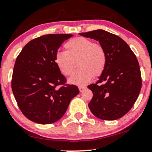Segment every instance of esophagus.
<instances>
[{
    "label": "esophagus",
    "mask_w": 152,
    "mask_h": 152,
    "mask_svg": "<svg viewBox=\"0 0 152 152\" xmlns=\"http://www.w3.org/2000/svg\"><path fill=\"white\" fill-rule=\"evenodd\" d=\"M86 87H84V86H79V87H78V89H79V91L81 92H81H83V91L86 89Z\"/></svg>",
    "instance_id": "1"
}]
</instances>
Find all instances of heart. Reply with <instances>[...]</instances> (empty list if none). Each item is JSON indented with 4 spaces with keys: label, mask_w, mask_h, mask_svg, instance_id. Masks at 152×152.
Masks as SVG:
<instances>
[{
    "label": "heart",
    "mask_w": 152,
    "mask_h": 152,
    "mask_svg": "<svg viewBox=\"0 0 152 152\" xmlns=\"http://www.w3.org/2000/svg\"><path fill=\"white\" fill-rule=\"evenodd\" d=\"M65 52H58L54 61L63 75L71 76L78 62L80 69L69 79L71 84L85 86L94 76H99L105 70L107 56L100 45L84 37H77L64 45Z\"/></svg>",
    "instance_id": "obj_1"
}]
</instances>
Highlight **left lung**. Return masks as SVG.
Here are the masks:
<instances>
[{
	"label": "left lung",
	"instance_id": "8db88e82",
	"mask_svg": "<svg viewBox=\"0 0 152 152\" xmlns=\"http://www.w3.org/2000/svg\"><path fill=\"white\" fill-rule=\"evenodd\" d=\"M79 35L99 42L107 56L105 70L96 83L88 86L93 92L88 107L101 119H118L132 109L140 93L142 76L137 57L122 38L108 31L99 29Z\"/></svg>",
	"mask_w": 152,
	"mask_h": 152
}]
</instances>
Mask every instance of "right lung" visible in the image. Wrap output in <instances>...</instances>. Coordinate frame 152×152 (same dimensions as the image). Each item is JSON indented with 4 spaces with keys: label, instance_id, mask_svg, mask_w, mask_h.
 Listing matches in <instances>:
<instances>
[{
    "label": "right lung",
    "instance_id": "add662e5",
    "mask_svg": "<svg viewBox=\"0 0 152 152\" xmlns=\"http://www.w3.org/2000/svg\"><path fill=\"white\" fill-rule=\"evenodd\" d=\"M71 34H48L29 41L15 61L11 87L17 104L26 118L40 124L60 119L78 87L64 84L66 78L54 61L57 50Z\"/></svg>",
    "mask_w": 152,
    "mask_h": 152
}]
</instances>
